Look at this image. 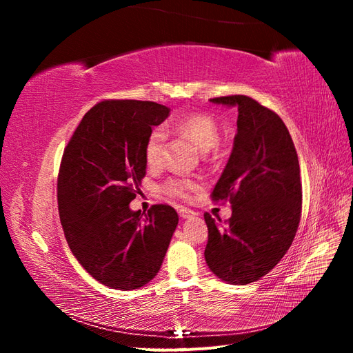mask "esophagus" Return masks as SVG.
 <instances>
[{"instance_id": "1", "label": "esophagus", "mask_w": 353, "mask_h": 353, "mask_svg": "<svg viewBox=\"0 0 353 353\" xmlns=\"http://www.w3.org/2000/svg\"><path fill=\"white\" fill-rule=\"evenodd\" d=\"M179 218L181 219H190V218H193V216H196V213L193 212V210H190V209H185V208H183V209H179Z\"/></svg>"}]
</instances>
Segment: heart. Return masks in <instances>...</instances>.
I'll return each instance as SVG.
<instances>
[{"label": "heart", "instance_id": "1", "mask_svg": "<svg viewBox=\"0 0 353 353\" xmlns=\"http://www.w3.org/2000/svg\"><path fill=\"white\" fill-rule=\"evenodd\" d=\"M172 125L178 131L185 134L191 141H193L199 150L208 152L218 143L219 128L216 121L208 113L193 112L176 117L172 121ZM166 140V132L162 126L156 128L148 135L145 143V160L148 165L156 166L162 159L163 144ZM196 183L190 178H170L168 179L163 190L168 196L178 199H188L190 193L194 190Z\"/></svg>", "mask_w": 353, "mask_h": 353}]
</instances>
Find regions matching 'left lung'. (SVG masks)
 I'll use <instances>...</instances> for the list:
<instances>
[{"instance_id": "8db88e82", "label": "left lung", "mask_w": 353, "mask_h": 353, "mask_svg": "<svg viewBox=\"0 0 353 353\" xmlns=\"http://www.w3.org/2000/svg\"><path fill=\"white\" fill-rule=\"evenodd\" d=\"M210 103L236 108L239 117L231 156L212 191L213 200H230L232 215L227 227L205 215V259L219 280L244 285L268 274L293 243L302 210L301 168L279 114L248 95Z\"/></svg>"}]
</instances>
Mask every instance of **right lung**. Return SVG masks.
I'll return each instance as SVG.
<instances>
[{
	"label": "right lung",
	"mask_w": 353,
	"mask_h": 353,
	"mask_svg": "<svg viewBox=\"0 0 353 353\" xmlns=\"http://www.w3.org/2000/svg\"><path fill=\"white\" fill-rule=\"evenodd\" d=\"M170 109L153 101H101L85 113L63 153L57 199L65 237L92 279L134 290L157 275L178 213L131 210L145 175V143Z\"/></svg>",
	"instance_id": "obj_1"
}]
</instances>
